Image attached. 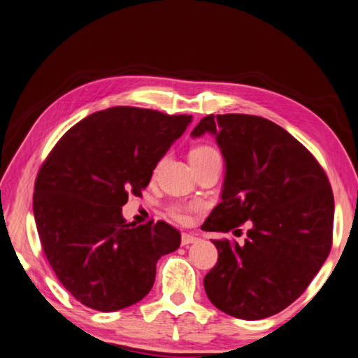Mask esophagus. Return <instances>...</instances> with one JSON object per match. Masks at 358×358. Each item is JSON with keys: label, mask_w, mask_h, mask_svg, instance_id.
I'll return each instance as SVG.
<instances>
[{"label": "esophagus", "mask_w": 358, "mask_h": 358, "mask_svg": "<svg viewBox=\"0 0 358 358\" xmlns=\"http://www.w3.org/2000/svg\"><path fill=\"white\" fill-rule=\"evenodd\" d=\"M199 238L192 234H182V239H180V244L182 245H189V244H194L197 243Z\"/></svg>", "instance_id": "esophagus-1"}]
</instances>
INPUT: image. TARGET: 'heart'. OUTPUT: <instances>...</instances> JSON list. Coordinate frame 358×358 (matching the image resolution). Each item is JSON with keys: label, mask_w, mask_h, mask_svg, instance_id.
<instances>
[{"label": "heart", "mask_w": 358, "mask_h": 358, "mask_svg": "<svg viewBox=\"0 0 358 358\" xmlns=\"http://www.w3.org/2000/svg\"><path fill=\"white\" fill-rule=\"evenodd\" d=\"M218 152L215 149H212L210 146H197L189 152V162L194 164V162H200V161H205L210 157H217ZM197 210V206H173L171 208V215L175 217L180 223H187L189 221V215L191 212Z\"/></svg>", "instance_id": "b5f03b06"}]
</instances>
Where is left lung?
<instances>
[{"label": "left lung", "instance_id": "8db88e82", "mask_svg": "<svg viewBox=\"0 0 358 358\" xmlns=\"http://www.w3.org/2000/svg\"><path fill=\"white\" fill-rule=\"evenodd\" d=\"M206 132L215 137L226 173L221 201L201 229L241 234L245 221L250 229L241 244L212 239L218 262L203 285L221 312L264 320L292 304L328 257L333 191L312 153L271 120L210 114L191 137Z\"/></svg>", "mask_w": 358, "mask_h": 358}]
</instances>
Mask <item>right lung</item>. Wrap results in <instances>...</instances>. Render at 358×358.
Listing matches in <instances>:
<instances>
[{"mask_svg": "<svg viewBox=\"0 0 358 358\" xmlns=\"http://www.w3.org/2000/svg\"><path fill=\"white\" fill-rule=\"evenodd\" d=\"M191 115L113 107L67 131L38 170L34 220L48 262L78 301L115 312L146 296L157 262L180 245L166 221L134 227L122 215Z\"/></svg>", "mask_w": 358, "mask_h": 358, "instance_id": "1", "label": "right lung"}]
</instances>
